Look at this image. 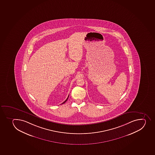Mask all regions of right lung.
Masks as SVG:
<instances>
[{
	"instance_id": "right-lung-1",
	"label": "right lung",
	"mask_w": 155,
	"mask_h": 155,
	"mask_svg": "<svg viewBox=\"0 0 155 155\" xmlns=\"http://www.w3.org/2000/svg\"><path fill=\"white\" fill-rule=\"evenodd\" d=\"M69 96H68V97H67V98L66 100H65V101L63 102V103H62V104H64V103H65L67 101V100H68V97H69Z\"/></svg>"
}]
</instances>
